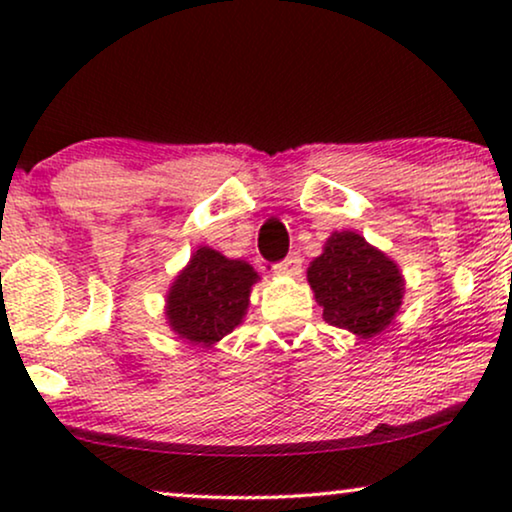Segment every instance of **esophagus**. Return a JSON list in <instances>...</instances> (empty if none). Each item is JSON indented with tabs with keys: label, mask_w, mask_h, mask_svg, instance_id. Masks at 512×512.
<instances>
[{
	"label": "esophagus",
	"mask_w": 512,
	"mask_h": 512,
	"mask_svg": "<svg viewBox=\"0 0 512 512\" xmlns=\"http://www.w3.org/2000/svg\"><path fill=\"white\" fill-rule=\"evenodd\" d=\"M272 270H275V275L279 277H298L300 272H303V258L298 254H291L286 256L282 263H277Z\"/></svg>",
	"instance_id": "esophagus-1"
}]
</instances>
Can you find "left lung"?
<instances>
[{"mask_svg":"<svg viewBox=\"0 0 512 512\" xmlns=\"http://www.w3.org/2000/svg\"><path fill=\"white\" fill-rule=\"evenodd\" d=\"M307 282L328 324L361 340L375 338L391 324L405 291L398 265L352 230L328 237L324 254L307 268Z\"/></svg>","mask_w":512,"mask_h":512,"instance_id":"8db88e82","label":"left lung"}]
</instances>
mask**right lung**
<instances>
[{"label":"right lung","instance_id":"right-lung-1","mask_svg":"<svg viewBox=\"0 0 512 512\" xmlns=\"http://www.w3.org/2000/svg\"><path fill=\"white\" fill-rule=\"evenodd\" d=\"M258 279L247 261H230L216 249L200 247L167 291V324L191 345L214 347L242 324Z\"/></svg>","mask_w":512,"mask_h":512}]
</instances>
